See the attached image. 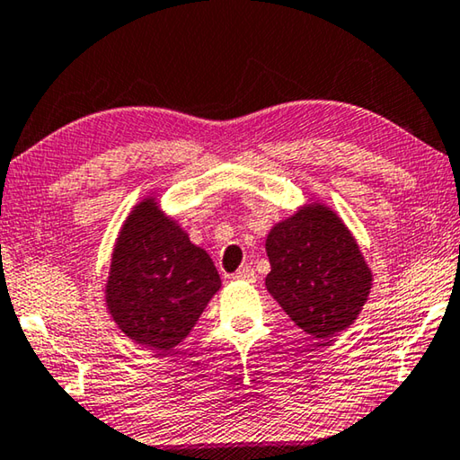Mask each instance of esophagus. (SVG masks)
Segmentation results:
<instances>
[{
    "label": "esophagus",
    "instance_id": "34e87169",
    "mask_svg": "<svg viewBox=\"0 0 460 460\" xmlns=\"http://www.w3.org/2000/svg\"><path fill=\"white\" fill-rule=\"evenodd\" d=\"M234 279H238V281H246V284H252V281L257 279V275H254L252 267L244 265V267H240V270L234 273Z\"/></svg>",
    "mask_w": 460,
    "mask_h": 460
}]
</instances>
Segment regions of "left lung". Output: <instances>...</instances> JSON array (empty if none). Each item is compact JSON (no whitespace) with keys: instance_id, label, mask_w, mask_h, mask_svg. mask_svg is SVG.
I'll return each instance as SVG.
<instances>
[{"instance_id":"8db88e82","label":"left lung","mask_w":460,"mask_h":460,"mask_svg":"<svg viewBox=\"0 0 460 460\" xmlns=\"http://www.w3.org/2000/svg\"><path fill=\"white\" fill-rule=\"evenodd\" d=\"M265 251L271 263L265 286L302 331L329 339L358 319L372 271L333 209L304 206L273 226Z\"/></svg>"}]
</instances>
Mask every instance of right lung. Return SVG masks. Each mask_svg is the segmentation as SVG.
I'll return each mask as SVG.
<instances>
[{
  "label": "right lung",
  "instance_id": "right-lung-1",
  "mask_svg": "<svg viewBox=\"0 0 460 460\" xmlns=\"http://www.w3.org/2000/svg\"><path fill=\"white\" fill-rule=\"evenodd\" d=\"M220 286L209 254L154 197L133 208L112 249L104 289L112 321L127 337L150 349H172Z\"/></svg>",
  "mask_w": 460,
  "mask_h": 460
}]
</instances>
